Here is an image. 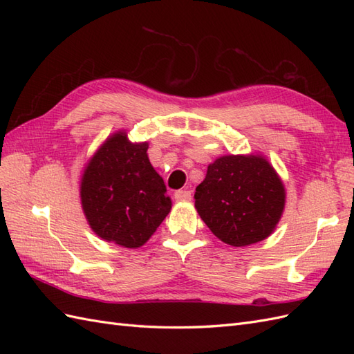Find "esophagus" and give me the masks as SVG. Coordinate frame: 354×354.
<instances>
[{
    "mask_svg": "<svg viewBox=\"0 0 354 354\" xmlns=\"http://www.w3.org/2000/svg\"><path fill=\"white\" fill-rule=\"evenodd\" d=\"M174 198L177 201H190L192 199V192L190 190H177L174 194Z\"/></svg>",
    "mask_w": 354,
    "mask_h": 354,
    "instance_id": "1",
    "label": "esophagus"
}]
</instances>
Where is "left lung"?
Returning <instances> with one entry per match:
<instances>
[{"label":"left lung","instance_id":"obj_1","mask_svg":"<svg viewBox=\"0 0 354 354\" xmlns=\"http://www.w3.org/2000/svg\"><path fill=\"white\" fill-rule=\"evenodd\" d=\"M286 201L283 181L260 153L224 155L208 165L195 208L216 236L248 246L274 232Z\"/></svg>","mask_w":354,"mask_h":354}]
</instances>
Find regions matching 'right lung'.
<instances>
[{
  "mask_svg": "<svg viewBox=\"0 0 354 354\" xmlns=\"http://www.w3.org/2000/svg\"><path fill=\"white\" fill-rule=\"evenodd\" d=\"M149 143H133L120 130L84 167L80 198L91 230L106 242L140 248L171 211L164 180L147 156Z\"/></svg>",
  "mask_w": 354,
  "mask_h": 354,
  "instance_id": "1",
  "label": "right lung"
}]
</instances>
